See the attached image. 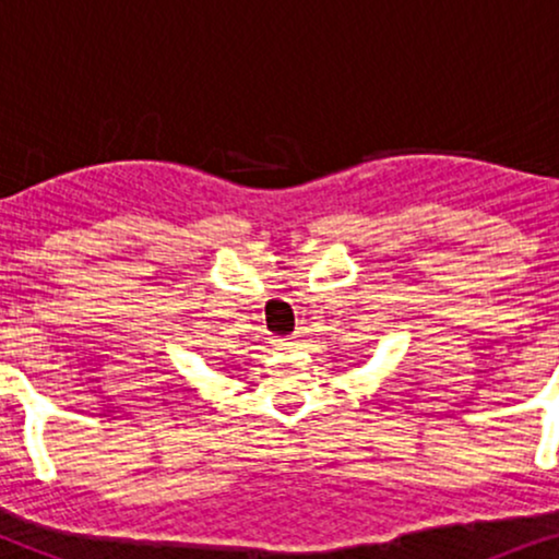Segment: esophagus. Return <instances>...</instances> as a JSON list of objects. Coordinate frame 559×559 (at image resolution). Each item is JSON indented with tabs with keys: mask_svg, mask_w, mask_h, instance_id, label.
<instances>
[{
	"mask_svg": "<svg viewBox=\"0 0 559 559\" xmlns=\"http://www.w3.org/2000/svg\"><path fill=\"white\" fill-rule=\"evenodd\" d=\"M273 346H275V349H292V346H294V338H292V336L273 338Z\"/></svg>",
	"mask_w": 559,
	"mask_h": 559,
	"instance_id": "34e87169",
	"label": "esophagus"
}]
</instances>
